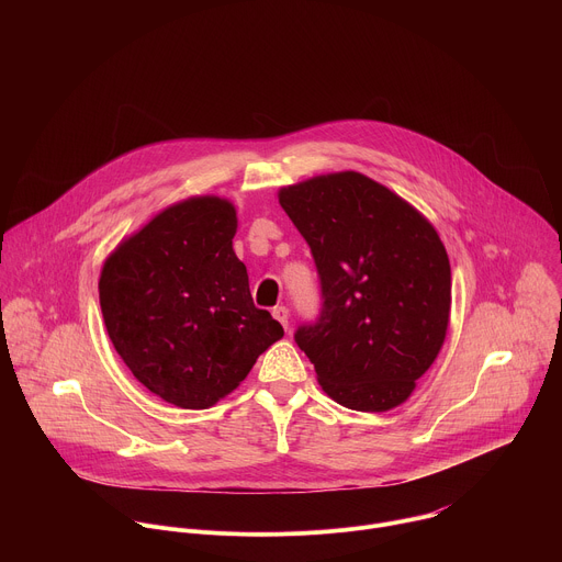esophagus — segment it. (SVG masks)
I'll return each instance as SVG.
<instances>
[{"label": "esophagus", "mask_w": 562, "mask_h": 562, "mask_svg": "<svg viewBox=\"0 0 562 562\" xmlns=\"http://www.w3.org/2000/svg\"><path fill=\"white\" fill-rule=\"evenodd\" d=\"M273 317L284 327V331H289V308L286 306H276Z\"/></svg>", "instance_id": "34e87169"}]
</instances>
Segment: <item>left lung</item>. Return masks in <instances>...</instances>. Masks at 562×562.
<instances>
[{"mask_svg":"<svg viewBox=\"0 0 562 562\" xmlns=\"http://www.w3.org/2000/svg\"><path fill=\"white\" fill-rule=\"evenodd\" d=\"M311 247L323 313L295 331L338 405L389 412L438 358L451 311V267L434 224L380 182L340 171L278 191Z\"/></svg>","mask_w":562,"mask_h":562,"instance_id":"1","label":"left lung"}]
</instances>
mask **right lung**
I'll list each match as a JSON object with an SVG mask.
<instances>
[{"label": "right lung", "instance_id": "1", "mask_svg": "<svg viewBox=\"0 0 562 562\" xmlns=\"http://www.w3.org/2000/svg\"><path fill=\"white\" fill-rule=\"evenodd\" d=\"M237 213L217 195L159 211L104 260L100 306L131 373L180 409H209L284 336L254 304L233 251Z\"/></svg>", "mask_w": 562, "mask_h": 562}]
</instances>
